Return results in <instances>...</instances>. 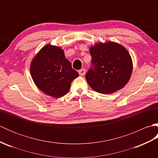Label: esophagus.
Here are the masks:
<instances>
[{
  "label": "esophagus",
  "instance_id": "esophagus-1",
  "mask_svg": "<svg viewBox=\"0 0 158 158\" xmlns=\"http://www.w3.org/2000/svg\"><path fill=\"white\" fill-rule=\"evenodd\" d=\"M79 74L81 76H83L85 74V69H82L81 70H79Z\"/></svg>",
  "mask_w": 158,
  "mask_h": 158
}]
</instances>
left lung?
I'll list each match as a JSON object with an SVG mask.
<instances>
[{"label": "left lung", "instance_id": "left-lung-1", "mask_svg": "<svg viewBox=\"0 0 158 158\" xmlns=\"http://www.w3.org/2000/svg\"><path fill=\"white\" fill-rule=\"evenodd\" d=\"M92 66L85 79L91 88L99 93L110 94L128 82L132 72V58L127 49L118 43H97L89 49Z\"/></svg>", "mask_w": 158, "mask_h": 158}]
</instances>
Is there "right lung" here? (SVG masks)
Masks as SVG:
<instances>
[{
  "instance_id": "add662e5",
  "label": "right lung",
  "mask_w": 158,
  "mask_h": 158,
  "mask_svg": "<svg viewBox=\"0 0 158 158\" xmlns=\"http://www.w3.org/2000/svg\"><path fill=\"white\" fill-rule=\"evenodd\" d=\"M31 73L39 89L56 98L65 95L73 79L79 76L66 59L63 50L52 45L43 47L33 58Z\"/></svg>"
}]
</instances>
